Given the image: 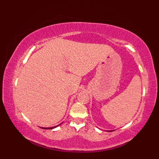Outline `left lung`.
<instances>
[{"instance_id":"1","label":"left lung","mask_w":159,"mask_h":159,"mask_svg":"<svg viewBox=\"0 0 159 159\" xmlns=\"http://www.w3.org/2000/svg\"><path fill=\"white\" fill-rule=\"evenodd\" d=\"M108 131H113V130H108Z\"/></svg>"}]
</instances>
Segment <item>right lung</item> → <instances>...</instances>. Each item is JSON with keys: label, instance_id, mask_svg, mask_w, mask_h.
<instances>
[{"label": "right lung", "instance_id": "1", "mask_svg": "<svg viewBox=\"0 0 159 159\" xmlns=\"http://www.w3.org/2000/svg\"><path fill=\"white\" fill-rule=\"evenodd\" d=\"M59 125H61V124H59V125H57V126H54V127H50V128H44V127H40V128H43V129H53V128H56V127H57V126H59Z\"/></svg>", "mask_w": 159, "mask_h": 159}]
</instances>
